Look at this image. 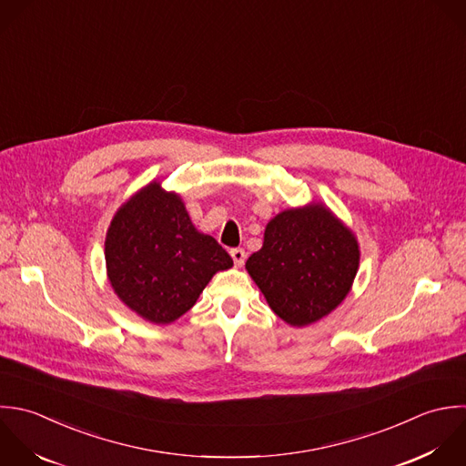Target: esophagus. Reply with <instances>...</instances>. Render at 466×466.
<instances>
[{
  "label": "esophagus",
  "mask_w": 466,
  "mask_h": 466,
  "mask_svg": "<svg viewBox=\"0 0 466 466\" xmlns=\"http://www.w3.org/2000/svg\"><path fill=\"white\" fill-rule=\"evenodd\" d=\"M230 256H232L236 267H241V265L245 263V259H247V254H245L243 248H232V250H230Z\"/></svg>",
  "instance_id": "esophagus-1"
}]
</instances>
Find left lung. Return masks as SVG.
Wrapping results in <instances>:
<instances>
[{
    "mask_svg": "<svg viewBox=\"0 0 466 466\" xmlns=\"http://www.w3.org/2000/svg\"><path fill=\"white\" fill-rule=\"evenodd\" d=\"M247 270L285 323L307 327L329 316L350 292L360 245L325 205L310 203L272 218Z\"/></svg>",
    "mask_w": 466,
    "mask_h": 466,
    "instance_id": "1",
    "label": "left lung"
}]
</instances>
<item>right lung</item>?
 Returning a JSON list of instances; mask_svg holds the SVG:
<instances>
[{"label":"right lung","mask_w":466,"mask_h":466,"mask_svg":"<svg viewBox=\"0 0 466 466\" xmlns=\"http://www.w3.org/2000/svg\"><path fill=\"white\" fill-rule=\"evenodd\" d=\"M105 261L117 298L137 316L168 325L194 307L232 258L190 221L181 198L152 181L119 207L105 239Z\"/></svg>","instance_id":"1"}]
</instances>
